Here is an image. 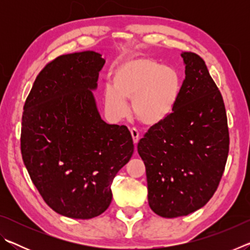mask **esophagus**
I'll return each instance as SVG.
<instances>
[{
	"mask_svg": "<svg viewBox=\"0 0 250 250\" xmlns=\"http://www.w3.org/2000/svg\"><path fill=\"white\" fill-rule=\"evenodd\" d=\"M130 132H131V135H132L134 145H137V143L139 142V139H140V137H139V131L135 128H132L130 130Z\"/></svg>",
	"mask_w": 250,
	"mask_h": 250,
	"instance_id": "1",
	"label": "esophagus"
}]
</instances>
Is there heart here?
Listing matches in <instances>:
<instances>
[{
	"instance_id": "1",
	"label": "heart",
	"mask_w": 250,
	"mask_h": 250,
	"mask_svg": "<svg viewBox=\"0 0 250 250\" xmlns=\"http://www.w3.org/2000/svg\"><path fill=\"white\" fill-rule=\"evenodd\" d=\"M112 83L104 86L108 116L116 121L124 119L129 113L126 100H132L133 115L146 125H159L171 115L181 90L179 74L147 57L122 62L113 70Z\"/></svg>"
}]
</instances>
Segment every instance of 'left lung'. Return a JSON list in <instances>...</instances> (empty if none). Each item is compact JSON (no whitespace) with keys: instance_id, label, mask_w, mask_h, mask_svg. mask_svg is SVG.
Instances as JSON below:
<instances>
[{"instance_id":"8db88e82","label":"left lung","mask_w":250,"mask_h":250,"mask_svg":"<svg viewBox=\"0 0 250 250\" xmlns=\"http://www.w3.org/2000/svg\"><path fill=\"white\" fill-rule=\"evenodd\" d=\"M181 56L185 79L174 110L138 143L149 205L166 218L186 216L210 200L229 151L221 91L197 54L183 52Z\"/></svg>"}]
</instances>
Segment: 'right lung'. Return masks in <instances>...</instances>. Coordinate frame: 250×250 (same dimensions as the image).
Segmentation results:
<instances>
[{"mask_svg": "<svg viewBox=\"0 0 250 250\" xmlns=\"http://www.w3.org/2000/svg\"><path fill=\"white\" fill-rule=\"evenodd\" d=\"M105 61L99 53L62 55L37 76L24 104L21 151L31 180L64 216H99L112 181L132 156L125 125L101 119L92 90Z\"/></svg>", "mask_w": 250, "mask_h": 250, "instance_id": "add662e5", "label": "right lung"}]
</instances>
